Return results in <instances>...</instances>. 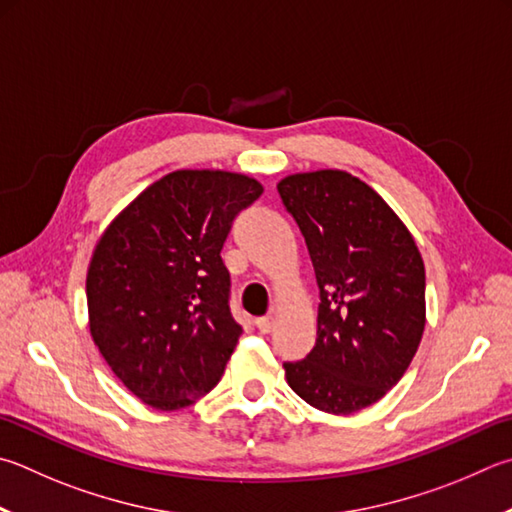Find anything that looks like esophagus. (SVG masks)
Wrapping results in <instances>:
<instances>
[{"mask_svg":"<svg viewBox=\"0 0 512 512\" xmlns=\"http://www.w3.org/2000/svg\"><path fill=\"white\" fill-rule=\"evenodd\" d=\"M255 324L262 333H271L277 324V315H264V318H257Z\"/></svg>","mask_w":512,"mask_h":512,"instance_id":"1","label":"esophagus"}]
</instances>
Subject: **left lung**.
Wrapping results in <instances>:
<instances>
[{
    "instance_id": "obj_1",
    "label": "left lung",
    "mask_w": 512,
    "mask_h": 512,
    "mask_svg": "<svg viewBox=\"0 0 512 512\" xmlns=\"http://www.w3.org/2000/svg\"><path fill=\"white\" fill-rule=\"evenodd\" d=\"M277 190L320 288L315 347L284 362L286 383L320 412H360L403 378L421 345V250L392 206L345 170L288 174Z\"/></svg>"
}]
</instances>
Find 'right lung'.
<instances>
[{
  "instance_id": "add662e5",
  "label": "right lung",
  "mask_w": 512,
  "mask_h": 512,
  "mask_svg": "<svg viewBox=\"0 0 512 512\" xmlns=\"http://www.w3.org/2000/svg\"><path fill=\"white\" fill-rule=\"evenodd\" d=\"M264 185L226 170H176L111 219L87 268L89 331L145 405L174 412L219 383L241 327L221 248Z\"/></svg>"
}]
</instances>
